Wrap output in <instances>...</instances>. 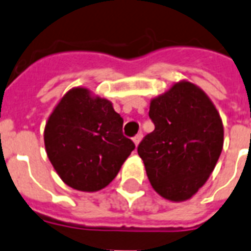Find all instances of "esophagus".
I'll return each mask as SVG.
<instances>
[{
	"instance_id": "34e87169",
	"label": "esophagus",
	"mask_w": 251,
	"mask_h": 251,
	"mask_svg": "<svg viewBox=\"0 0 251 251\" xmlns=\"http://www.w3.org/2000/svg\"><path fill=\"white\" fill-rule=\"evenodd\" d=\"M142 136H143L142 134H136V135L132 138V142L135 143V146H138V144H139V142L142 140Z\"/></svg>"
}]
</instances>
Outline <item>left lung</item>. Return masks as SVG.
<instances>
[{
	"label": "left lung",
	"mask_w": 251,
	"mask_h": 251,
	"mask_svg": "<svg viewBox=\"0 0 251 251\" xmlns=\"http://www.w3.org/2000/svg\"><path fill=\"white\" fill-rule=\"evenodd\" d=\"M154 130L138 146L154 191L170 201L188 200L213 173L223 148L217 108L196 85L183 81L151 101Z\"/></svg>",
	"instance_id": "1"
}]
</instances>
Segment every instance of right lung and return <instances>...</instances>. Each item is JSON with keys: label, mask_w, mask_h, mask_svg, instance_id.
Returning a JSON list of instances; mask_svg holds the SVG:
<instances>
[{"label": "right lung", "mask_w": 251, "mask_h": 251, "mask_svg": "<svg viewBox=\"0 0 251 251\" xmlns=\"http://www.w3.org/2000/svg\"><path fill=\"white\" fill-rule=\"evenodd\" d=\"M122 125L109 100L82 87L69 90L49 117L44 136L49 160L63 182L85 192L109 184L135 148Z\"/></svg>", "instance_id": "right-lung-1"}]
</instances>
